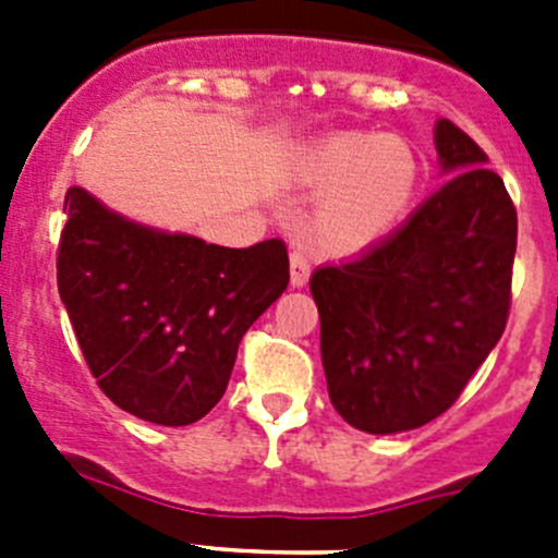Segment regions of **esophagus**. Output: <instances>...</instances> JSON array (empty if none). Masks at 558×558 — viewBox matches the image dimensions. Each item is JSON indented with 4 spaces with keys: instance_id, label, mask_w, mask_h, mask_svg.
<instances>
[{
    "instance_id": "obj_1",
    "label": "esophagus",
    "mask_w": 558,
    "mask_h": 558,
    "mask_svg": "<svg viewBox=\"0 0 558 558\" xmlns=\"http://www.w3.org/2000/svg\"><path fill=\"white\" fill-rule=\"evenodd\" d=\"M307 279H310L307 256H304V251L293 248L290 251V284H293V288H304Z\"/></svg>"
}]
</instances>
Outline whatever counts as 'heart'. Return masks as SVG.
Masks as SVG:
<instances>
[{
    "label": "heart",
    "mask_w": 558,
    "mask_h": 558,
    "mask_svg": "<svg viewBox=\"0 0 558 558\" xmlns=\"http://www.w3.org/2000/svg\"><path fill=\"white\" fill-rule=\"evenodd\" d=\"M293 179L324 192L313 215V240L324 251H357L397 226L418 184L411 145L379 133H329L302 147Z\"/></svg>",
    "instance_id": "b5f03b06"
}]
</instances>
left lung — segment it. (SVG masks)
I'll return each instance as SVG.
<instances>
[{
    "mask_svg": "<svg viewBox=\"0 0 558 558\" xmlns=\"http://www.w3.org/2000/svg\"><path fill=\"white\" fill-rule=\"evenodd\" d=\"M433 140L450 179L402 229L310 279L329 399L374 436L441 416L509 318L514 204L461 128L438 120Z\"/></svg>",
    "mask_w": 558,
    "mask_h": 558,
    "instance_id": "obj_1",
    "label": "left lung"
}]
</instances>
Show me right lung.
Listing matches in <instances>:
<instances>
[{
  "instance_id": "add662e5",
  "label": "right lung",
  "mask_w": 558,
  "mask_h": 558,
  "mask_svg": "<svg viewBox=\"0 0 558 558\" xmlns=\"http://www.w3.org/2000/svg\"><path fill=\"white\" fill-rule=\"evenodd\" d=\"M58 293L88 368L113 405L153 425L204 418L236 347L290 282L288 248L211 245L128 220L69 186Z\"/></svg>"
}]
</instances>
